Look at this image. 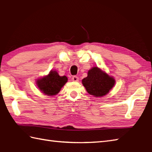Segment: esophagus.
<instances>
[{"instance_id": "1", "label": "esophagus", "mask_w": 152, "mask_h": 152, "mask_svg": "<svg viewBox=\"0 0 152 152\" xmlns=\"http://www.w3.org/2000/svg\"><path fill=\"white\" fill-rule=\"evenodd\" d=\"M72 80L73 82H78L79 78H78V76H72Z\"/></svg>"}]
</instances>
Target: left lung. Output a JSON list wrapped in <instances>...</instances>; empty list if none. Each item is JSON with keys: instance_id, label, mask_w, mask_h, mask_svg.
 Returning <instances> with one entry per match:
<instances>
[{"instance_id": "obj_1", "label": "left lung", "mask_w": 152, "mask_h": 152, "mask_svg": "<svg viewBox=\"0 0 152 152\" xmlns=\"http://www.w3.org/2000/svg\"><path fill=\"white\" fill-rule=\"evenodd\" d=\"M86 91L95 96L107 94L115 84V80L98 67H93L88 71V76L82 80Z\"/></svg>"}]
</instances>
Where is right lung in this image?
<instances>
[{"mask_svg": "<svg viewBox=\"0 0 152 152\" xmlns=\"http://www.w3.org/2000/svg\"><path fill=\"white\" fill-rule=\"evenodd\" d=\"M65 76H60L56 71H52L48 76L38 80L37 85L42 92L47 95H55L60 91L62 87L67 82Z\"/></svg>", "mask_w": 152, "mask_h": 152, "instance_id": "1", "label": "right lung"}]
</instances>
